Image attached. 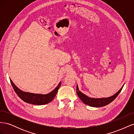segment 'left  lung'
<instances>
[{
  "mask_svg": "<svg viewBox=\"0 0 134 134\" xmlns=\"http://www.w3.org/2000/svg\"><path fill=\"white\" fill-rule=\"evenodd\" d=\"M124 85L121 88L120 90L117 92L116 94L113 95L111 97H107V98H91V97H89L83 94V93L81 92L78 88V85L76 86V93L77 95L80 98V99L83 101V102L88 105V106H90L91 107H102L106 106V105L112 102V101L114 100L116 97L119 94V93L121 92V90L123 88Z\"/></svg>",
  "mask_w": 134,
  "mask_h": 134,
  "instance_id": "1",
  "label": "left lung"
}]
</instances>
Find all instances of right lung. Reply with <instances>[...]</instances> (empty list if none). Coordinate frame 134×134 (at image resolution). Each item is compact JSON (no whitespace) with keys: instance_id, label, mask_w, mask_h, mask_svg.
Here are the masks:
<instances>
[{"instance_id":"obj_1","label":"right lung","mask_w":134,"mask_h":134,"mask_svg":"<svg viewBox=\"0 0 134 134\" xmlns=\"http://www.w3.org/2000/svg\"><path fill=\"white\" fill-rule=\"evenodd\" d=\"M10 81L12 86L14 89V91L20 98L26 103L35 105H43L50 102L55 98L56 93H57L61 86L60 82L58 86L55 88V90L46 94H35V93L25 92L21 91L15 86L10 79Z\"/></svg>"}]
</instances>
